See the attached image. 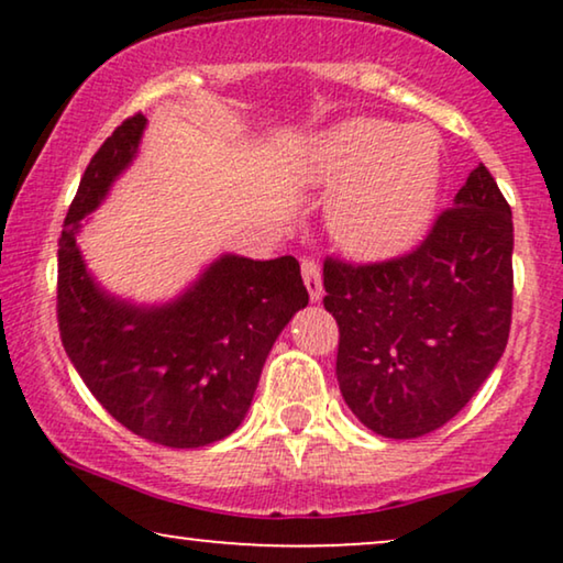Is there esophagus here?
Returning <instances> with one entry per match:
<instances>
[{
    "mask_svg": "<svg viewBox=\"0 0 563 563\" xmlns=\"http://www.w3.org/2000/svg\"><path fill=\"white\" fill-rule=\"evenodd\" d=\"M302 276L307 284V291H310L312 302H320L322 299V276H320V264L314 258H302Z\"/></svg>",
    "mask_w": 563,
    "mask_h": 563,
    "instance_id": "34e87169",
    "label": "esophagus"
}]
</instances>
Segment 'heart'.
Segmentation results:
<instances>
[{
  "label": "heart",
  "mask_w": 563,
  "mask_h": 563,
  "mask_svg": "<svg viewBox=\"0 0 563 563\" xmlns=\"http://www.w3.org/2000/svg\"><path fill=\"white\" fill-rule=\"evenodd\" d=\"M310 172L328 187L344 184L330 207L338 243L358 258H391L433 220L443 148L428 128L351 120L312 145Z\"/></svg>",
  "instance_id": "heart-1"
}]
</instances>
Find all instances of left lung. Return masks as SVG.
<instances>
[{"label": "left lung", "instance_id": "8db88e82", "mask_svg": "<svg viewBox=\"0 0 563 563\" xmlns=\"http://www.w3.org/2000/svg\"><path fill=\"white\" fill-rule=\"evenodd\" d=\"M338 322L335 376L384 438H420L464 410L505 353L512 322V212L489 168L402 256L322 264Z\"/></svg>", "mask_w": 563, "mask_h": 563}]
</instances>
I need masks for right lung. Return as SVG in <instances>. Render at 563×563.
Returning <instances> with one entry per match:
<instances>
[{
  "label": "right lung",
  "instance_id": "right-lung-1",
  "mask_svg": "<svg viewBox=\"0 0 563 563\" xmlns=\"http://www.w3.org/2000/svg\"><path fill=\"white\" fill-rule=\"evenodd\" d=\"M143 128L141 112L114 128L68 207L58 238V330L84 384L120 426L168 449H199L241 426L268 351L310 295L295 256H222L176 302L151 310L104 295L76 233L133 161Z\"/></svg>",
  "mask_w": 563,
  "mask_h": 563
}]
</instances>
